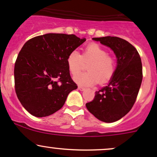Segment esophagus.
<instances>
[{
	"label": "esophagus",
	"instance_id": "esophagus-1",
	"mask_svg": "<svg viewBox=\"0 0 157 157\" xmlns=\"http://www.w3.org/2000/svg\"><path fill=\"white\" fill-rule=\"evenodd\" d=\"M78 90H81V91H83V90H85V87H82V86H78Z\"/></svg>",
	"mask_w": 157,
	"mask_h": 157
}]
</instances>
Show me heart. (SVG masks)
Segmentation results:
<instances>
[{
    "label": "heart",
    "mask_w": 157,
    "mask_h": 157,
    "mask_svg": "<svg viewBox=\"0 0 157 157\" xmlns=\"http://www.w3.org/2000/svg\"><path fill=\"white\" fill-rule=\"evenodd\" d=\"M83 62L87 72L79 73L74 77L76 83L84 86H91L99 82L104 84L110 81L115 72V61L108 55L106 49L97 43H90L85 47L82 55L76 50L70 52L67 58L68 70L75 75L82 69Z\"/></svg>",
    "instance_id": "1"
}]
</instances>
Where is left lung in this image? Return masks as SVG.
<instances>
[{"mask_svg":"<svg viewBox=\"0 0 157 157\" xmlns=\"http://www.w3.org/2000/svg\"><path fill=\"white\" fill-rule=\"evenodd\" d=\"M113 50L117 58L115 72L109 85L95 92L86 107L94 117L113 123L125 116L134 105L142 82V64L136 48L117 36L93 38Z\"/></svg>","mask_w":157,"mask_h":157,"instance_id":"left-lung-1","label":"left lung"}]
</instances>
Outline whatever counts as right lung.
<instances>
[{"label":"right lung","mask_w":157,"mask_h":157,"mask_svg":"<svg viewBox=\"0 0 157 157\" xmlns=\"http://www.w3.org/2000/svg\"><path fill=\"white\" fill-rule=\"evenodd\" d=\"M85 40L74 34L46 33L25 43L15 63V90L30 114L51 115L78 87L70 76L67 58Z\"/></svg>","instance_id":"obj_1"}]
</instances>
